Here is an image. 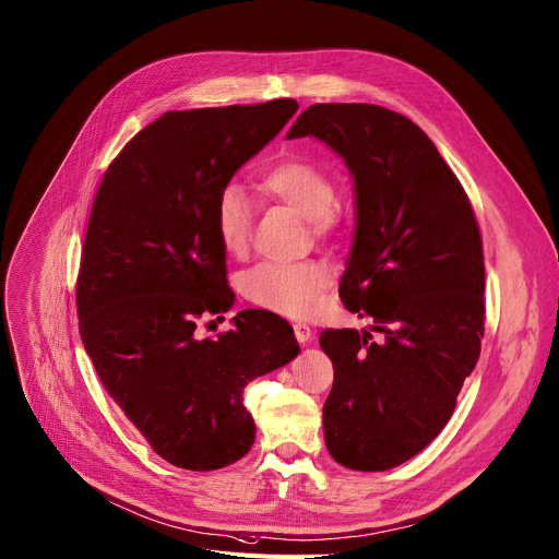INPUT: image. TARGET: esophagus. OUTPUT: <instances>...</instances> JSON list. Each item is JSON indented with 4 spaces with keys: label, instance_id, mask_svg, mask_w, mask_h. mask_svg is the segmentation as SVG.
<instances>
[{
    "label": "esophagus",
    "instance_id": "obj_1",
    "mask_svg": "<svg viewBox=\"0 0 559 559\" xmlns=\"http://www.w3.org/2000/svg\"><path fill=\"white\" fill-rule=\"evenodd\" d=\"M293 332H295V338H298V343H311L313 341V330L309 324H305V322H295L293 324Z\"/></svg>",
    "mask_w": 559,
    "mask_h": 559
}]
</instances>
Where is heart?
<instances>
[{
	"label": "heart",
	"instance_id": "heart-1",
	"mask_svg": "<svg viewBox=\"0 0 559 559\" xmlns=\"http://www.w3.org/2000/svg\"><path fill=\"white\" fill-rule=\"evenodd\" d=\"M264 191L273 199L298 210L313 235H330L343 218V207L336 201L332 176L318 162L307 157H286L264 169L259 178ZM254 223V207L241 185L227 182L221 187L214 203V233L227 254H243ZM332 271L320 261H298L280 264L264 261L241 277L246 298L269 311L305 318L320 309L322 290L330 286Z\"/></svg>",
	"mask_w": 559,
	"mask_h": 559
}]
</instances>
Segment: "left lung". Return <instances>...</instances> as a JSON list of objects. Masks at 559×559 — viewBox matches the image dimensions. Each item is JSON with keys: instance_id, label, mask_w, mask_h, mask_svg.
<instances>
[{"instance_id": "left-lung-1", "label": "left lung", "mask_w": 559, "mask_h": 559, "mask_svg": "<svg viewBox=\"0 0 559 559\" xmlns=\"http://www.w3.org/2000/svg\"><path fill=\"white\" fill-rule=\"evenodd\" d=\"M307 135L336 151L354 178L356 235L338 293L381 334H320L334 364L324 442L343 467L385 472L436 440L476 368L480 229L461 180L408 117L372 104H316L286 133Z\"/></svg>"}]
</instances>
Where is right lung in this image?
Wrapping results in <instances>:
<instances>
[{
	"instance_id": "1",
	"label": "right lung",
	"mask_w": 559,
	"mask_h": 559,
	"mask_svg": "<svg viewBox=\"0 0 559 559\" xmlns=\"http://www.w3.org/2000/svg\"><path fill=\"white\" fill-rule=\"evenodd\" d=\"M298 110L257 106L171 110L112 159L92 205L76 282L85 352L108 395L164 461L212 472L254 442L243 388L300 347L293 326L261 309L199 338L203 316L233 309L214 233L223 185Z\"/></svg>"
}]
</instances>
